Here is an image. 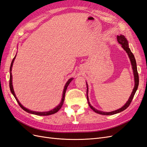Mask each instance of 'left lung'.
I'll return each mask as SVG.
<instances>
[{"label": "left lung", "instance_id": "left-lung-1", "mask_svg": "<svg viewBox=\"0 0 147 147\" xmlns=\"http://www.w3.org/2000/svg\"><path fill=\"white\" fill-rule=\"evenodd\" d=\"M117 41L119 42V44H120L122 45V48L125 50L126 52L127 53L128 57L129 58V59L131 61V65H132V68L133 70V73H134V89L133 90V92L131 93L130 97L128 99V100L127 101V102H126L125 105L123 106H122V108L117 109V110H115V111H111V112H103V111H98L97 109H95L92 106H91V105L90 104L89 102V98H88V84L86 83V85H87V99H88V104L90 106V108L92 109L95 113H98L100 114H102V115H113V114H117L119 113L122 112V111H124L125 109H126L127 108L129 105H130L131 101H132L134 96L135 95V93L136 92V90L138 89V86H139V75H138V69H137V65H136V59L134 58V55L133 54V53L131 52L130 49L129 48V45H128V42L127 41V39L125 38V37L123 36V35H120V36H117Z\"/></svg>", "mask_w": 147, "mask_h": 147}]
</instances>
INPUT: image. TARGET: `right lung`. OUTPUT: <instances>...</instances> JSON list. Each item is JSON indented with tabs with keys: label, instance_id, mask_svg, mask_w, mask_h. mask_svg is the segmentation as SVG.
<instances>
[{
	"label": "right lung",
	"instance_id": "1",
	"mask_svg": "<svg viewBox=\"0 0 147 147\" xmlns=\"http://www.w3.org/2000/svg\"><path fill=\"white\" fill-rule=\"evenodd\" d=\"M16 55H15V57H14L13 59L12 60V62H11V66H10V68H9V88H10V90H11V92L12 93V94L14 95V98H16L17 102L18 103L19 105L20 106V107H21L22 109H24L25 111H26V112L28 113H30V114H35V115H51V114H53L55 113H57L58 111L61 108L62 106L63 105V103H64V97H65V91H66V89L67 88V86H69V83L72 82V80L74 79L73 78H70L67 82L66 83V84H65V86H64V90H63V97H62V100H61V103L58 105V106H57L56 108H55L51 110V111H47V112H36V111H31V110H29L28 109H27L26 108H25L24 106H23L21 103H20L19 102L18 99L17 98L16 95H15V93L14 92V89H13V84H12V73H11V70H12V67H13V63H14V59L15 58H16Z\"/></svg>",
	"mask_w": 147,
	"mask_h": 147
}]
</instances>
